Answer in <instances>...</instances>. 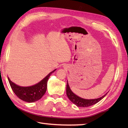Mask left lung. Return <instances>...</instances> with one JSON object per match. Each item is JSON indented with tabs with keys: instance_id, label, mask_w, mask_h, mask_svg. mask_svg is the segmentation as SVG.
<instances>
[{
	"instance_id": "1",
	"label": "left lung",
	"mask_w": 128,
	"mask_h": 128,
	"mask_svg": "<svg viewBox=\"0 0 128 128\" xmlns=\"http://www.w3.org/2000/svg\"><path fill=\"white\" fill-rule=\"evenodd\" d=\"M107 94H106L104 96L100 97L96 99H91V100H87L84 99L78 96L74 93H73L72 91L70 89L69 84L67 81V85H66V95L69 99L74 103V104L77 106L78 107H88L90 106H91L94 104H96L97 102L100 101V100L104 98L106 95Z\"/></svg>"
}]
</instances>
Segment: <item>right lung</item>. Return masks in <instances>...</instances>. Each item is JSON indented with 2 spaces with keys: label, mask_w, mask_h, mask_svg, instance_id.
<instances>
[{
  "label": "right lung",
  "mask_w": 128,
  "mask_h": 128,
  "mask_svg": "<svg viewBox=\"0 0 128 128\" xmlns=\"http://www.w3.org/2000/svg\"><path fill=\"white\" fill-rule=\"evenodd\" d=\"M56 70H54L38 83L33 86L23 87L16 85L8 77L10 85L13 92L19 98L28 103L34 102L40 100L46 93L47 88V81L52 73Z\"/></svg>",
  "instance_id": "1"
}]
</instances>
